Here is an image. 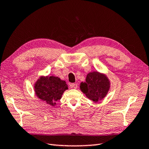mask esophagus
Returning <instances> with one entry per match:
<instances>
[{
    "mask_svg": "<svg viewBox=\"0 0 149 149\" xmlns=\"http://www.w3.org/2000/svg\"><path fill=\"white\" fill-rule=\"evenodd\" d=\"M71 88H74V89H77V88H78V84H76V83H73V84H71Z\"/></svg>",
    "mask_w": 149,
    "mask_h": 149,
    "instance_id": "1",
    "label": "esophagus"
}]
</instances>
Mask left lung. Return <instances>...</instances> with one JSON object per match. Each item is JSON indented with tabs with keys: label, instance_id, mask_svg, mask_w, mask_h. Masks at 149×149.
Masks as SVG:
<instances>
[{
	"label": "left lung",
	"instance_id": "left-lung-1",
	"mask_svg": "<svg viewBox=\"0 0 149 149\" xmlns=\"http://www.w3.org/2000/svg\"><path fill=\"white\" fill-rule=\"evenodd\" d=\"M111 81L107 75L97 71L88 73L86 81L80 83L79 88L89 100L97 102L104 98L109 92Z\"/></svg>",
	"mask_w": 149,
	"mask_h": 149
}]
</instances>
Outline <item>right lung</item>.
Returning <instances> with one entry per match:
<instances>
[{"label":"right lung","instance_id":"right-lung-1","mask_svg":"<svg viewBox=\"0 0 149 149\" xmlns=\"http://www.w3.org/2000/svg\"><path fill=\"white\" fill-rule=\"evenodd\" d=\"M33 87L36 96L52 106H55L56 102L61 100L63 94L68 89L65 81L53 75L40 76Z\"/></svg>","mask_w":149,"mask_h":149}]
</instances>
